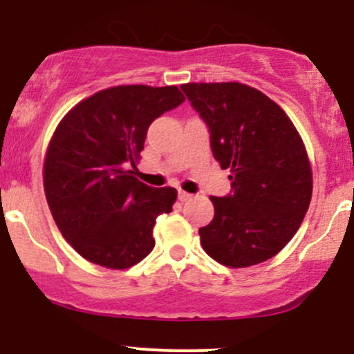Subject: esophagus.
Segmentation results:
<instances>
[{"mask_svg": "<svg viewBox=\"0 0 354 354\" xmlns=\"http://www.w3.org/2000/svg\"><path fill=\"white\" fill-rule=\"evenodd\" d=\"M192 198V194H189V192H185V191H178V199H180L182 203L184 201H189V199Z\"/></svg>", "mask_w": 354, "mask_h": 354, "instance_id": "esophagus-1", "label": "esophagus"}]
</instances>
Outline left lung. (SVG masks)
<instances>
[{
    "label": "left lung",
    "instance_id": "8db88e82",
    "mask_svg": "<svg viewBox=\"0 0 354 354\" xmlns=\"http://www.w3.org/2000/svg\"><path fill=\"white\" fill-rule=\"evenodd\" d=\"M209 132L213 156L230 169V192L212 196L215 216L199 229L203 250L225 267L270 260L299 229L311 199L306 149L277 103L239 82L184 84Z\"/></svg>",
    "mask_w": 354,
    "mask_h": 354
}]
</instances>
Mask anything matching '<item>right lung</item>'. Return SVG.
Listing matches in <instances>:
<instances>
[{
  "mask_svg": "<svg viewBox=\"0 0 354 354\" xmlns=\"http://www.w3.org/2000/svg\"><path fill=\"white\" fill-rule=\"evenodd\" d=\"M176 86H117L80 101L57 127L44 160V192L73 250L106 268H129L155 248L156 216L174 187L134 177L155 118L184 103Z\"/></svg>",
  "mask_w": 354,
  "mask_h": 354,
  "instance_id": "right-lung-1",
  "label": "right lung"
}]
</instances>
